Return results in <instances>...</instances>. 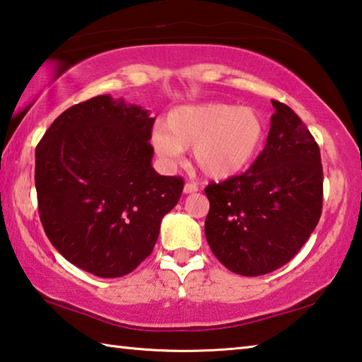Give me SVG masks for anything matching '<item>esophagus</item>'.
<instances>
[{"label": "esophagus", "instance_id": "esophagus-1", "mask_svg": "<svg viewBox=\"0 0 362 362\" xmlns=\"http://www.w3.org/2000/svg\"><path fill=\"white\" fill-rule=\"evenodd\" d=\"M199 191V186L195 182H186L185 185V194H194Z\"/></svg>", "mask_w": 362, "mask_h": 362}]
</instances>
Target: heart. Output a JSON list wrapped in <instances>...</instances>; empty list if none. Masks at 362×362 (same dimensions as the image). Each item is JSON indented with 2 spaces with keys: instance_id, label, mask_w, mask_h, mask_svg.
Masks as SVG:
<instances>
[{
  "instance_id": "1",
  "label": "heart",
  "mask_w": 362,
  "mask_h": 362,
  "mask_svg": "<svg viewBox=\"0 0 362 362\" xmlns=\"http://www.w3.org/2000/svg\"><path fill=\"white\" fill-rule=\"evenodd\" d=\"M265 139V122L252 107L227 103L185 105L156 125L151 143L165 162L192 148L199 170L211 180H229L256 160Z\"/></svg>"
}]
</instances>
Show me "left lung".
Listing matches in <instances>:
<instances>
[{
    "label": "left lung",
    "instance_id": "obj_1",
    "mask_svg": "<svg viewBox=\"0 0 362 362\" xmlns=\"http://www.w3.org/2000/svg\"><path fill=\"white\" fill-rule=\"evenodd\" d=\"M267 144L243 175L205 194V237L233 274L259 276L288 264L318 224L322 208L320 148L289 106L272 101Z\"/></svg>",
    "mask_w": 362,
    "mask_h": 362
}]
</instances>
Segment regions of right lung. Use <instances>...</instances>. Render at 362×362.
I'll return each instance as SVG.
<instances>
[{"label":"right lung","instance_id":"obj_1","mask_svg":"<svg viewBox=\"0 0 362 362\" xmlns=\"http://www.w3.org/2000/svg\"><path fill=\"white\" fill-rule=\"evenodd\" d=\"M154 117L100 95L68 107L36 148L35 182L44 232L68 262L119 278L148 257L182 177L152 168Z\"/></svg>","mask_w":362,"mask_h":362}]
</instances>
